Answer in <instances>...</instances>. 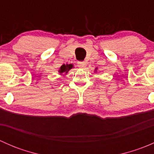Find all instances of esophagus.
<instances>
[{"label":"esophagus","mask_w":154,"mask_h":154,"mask_svg":"<svg viewBox=\"0 0 154 154\" xmlns=\"http://www.w3.org/2000/svg\"><path fill=\"white\" fill-rule=\"evenodd\" d=\"M77 66L80 68H83L86 67V63L84 62H78L77 63Z\"/></svg>","instance_id":"esophagus-1"}]
</instances>
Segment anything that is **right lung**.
<instances>
[{
  "instance_id": "1",
  "label": "right lung",
  "mask_w": 154,
  "mask_h": 154,
  "mask_svg": "<svg viewBox=\"0 0 154 154\" xmlns=\"http://www.w3.org/2000/svg\"><path fill=\"white\" fill-rule=\"evenodd\" d=\"M72 67H73V66L71 64L63 65V66L60 67V69L59 71H60V74H62V73H67L70 69H71V68H72Z\"/></svg>"
}]
</instances>
